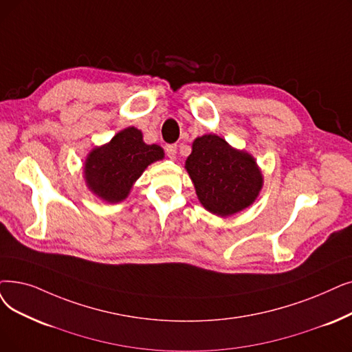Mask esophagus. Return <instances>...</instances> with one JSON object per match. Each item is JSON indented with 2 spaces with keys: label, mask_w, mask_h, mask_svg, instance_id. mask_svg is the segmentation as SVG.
Segmentation results:
<instances>
[{
  "label": "esophagus",
  "mask_w": 352,
  "mask_h": 352,
  "mask_svg": "<svg viewBox=\"0 0 352 352\" xmlns=\"http://www.w3.org/2000/svg\"><path fill=\"white\" fill-rule=\"evenodd\" d=\"M165 152H166V155L170 157V158H174L175 155H177V145H174V144H171V145H166L165 146Z\"/></svg>",
  "instance_id": "1"
}]
</instances>
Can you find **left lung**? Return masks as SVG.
Masks as SVG:
<instances>
[{
  "instance_id": "1",
  "label": "left lung",
  "mask_w": 352,
  "mask_h": 352,
  "mask_svg": "<svg viewBox=\"0 0 352 352\" xmlns=\"http://www.w3.org/2000/svg\"><path fill=\"white\" fill-rule=\"evenodd\" d=\"M186 168L198 200L221 217L249 207L262 188L263 178L253 157L233 149L217 135L194 141Z\"/></svg>"
}]
</instances>
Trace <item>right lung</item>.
<instances>
[{
	"mask_svg": "<svg viewBox=\"0 0 352 352\" xmlns=\"http://www.w3.org/2000/svg\"><path fill=\"white\" fill-rule=\"evenodd\" d=\"M164 158L158 145H146L136 128L116 133L109 144L95 148L85 164V178L89 188L108 203L125 200L133 182L145 168Z\"/></svg>",
	"mask_w": 352,
	"mask_h": 352,
	"instance_id": "right-lung-1",
	"label": "right lung"
}]
</instances>
